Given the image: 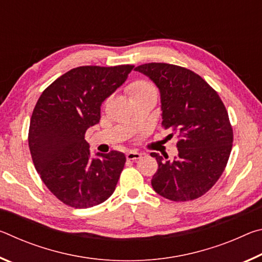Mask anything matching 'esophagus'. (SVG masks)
I'll use <instances>...</instances> for the list:
<instances>
[{
    "label": "esophagus",
    "instance_id": "34e87169",
    "mask_svg": "<svg viewBox=\"0 0 262 262\" xmlns=\"http://www.w3.org/2000/svg\"><path fill=\"white\" fill-rule=\"evenodd\" d=\"M126 157L128 161H136V159H140L142 157V155L140 152H136V151H129L126 154Z\"/></svg>",
    "mask_w": 262,
    "mask_h": 262
}]
</instances>
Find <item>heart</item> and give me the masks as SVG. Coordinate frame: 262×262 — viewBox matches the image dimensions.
Masks as SVG:
<instances>
[{
	"instance_id": "b5f03b06",
	"label": "heart",
	"mask_w": 262,
	"mask_h": 262,
	"mask_svg": "<svg viewBox=\"0 0 262 262\" xmlns=\"http://www.w3.org/2000/svg\"><path fill=\"white\" fill-rule=\"evenodd\" d=\"M152 91H155V89L151 84L148 83L147 81H142V79L132 82L129 85L127 86V94L129 95L130 99H134L136 97H140L142 95H145L148 94V92Z\"/></svg>"
}]
</instances>
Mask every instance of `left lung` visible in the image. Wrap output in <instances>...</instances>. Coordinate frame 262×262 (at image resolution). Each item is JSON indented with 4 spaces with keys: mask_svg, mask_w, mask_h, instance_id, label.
I'll return each instance as SVG.
<instances>
[{
    "mask_svg": "<svg viewBox=\"0 0 262 262\" xmlns=\"http://www.w3.org/2000/svg\"><path fill=\"white\" fill-rule=\"evenodd\" d=\"M135 70L156 84L162 125L179 137L178 156L172 161L150 154L158 163L151 179L154 190L177 202L200 198L219 180L231 152L233 133L223 101L189 69L152 62Z\"/></svg>",
    "mask_w": 262,
    "mask_h": 262,
    "instance_id": "left-lung-1",
    "label": "left lung"
}]
</instances>
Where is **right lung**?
I'll list each match as a JSON object with an SVG mask.
<instances>
[{
  "label": "right lung",
  "mask_w": 262,
  "mask_h": 262,
  "mask_svg": "<svg viewBox=\"0 0 262 262\" xmlns=\"http://www.w3.org/2000/svg\"><path fill=\"white\" fill-rule=\"evenodd\" d=\"M134 66H83L55 79L35 104L29 147L35 170L66 205L90 208L113 194L126 163L125 154L91 156L84 139L100 120L103 101L121 86Z\"/></svg>",
  "instance_id": "1"
}]
</instances>
